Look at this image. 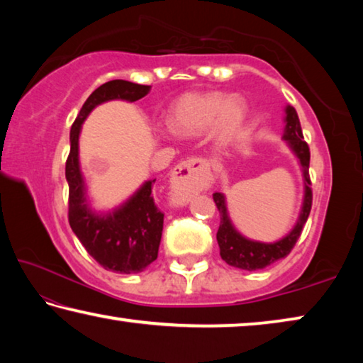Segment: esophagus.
<instances>
[{
	"mask_svg": "<svg viewBox=\"0 0 363 363\" xmlns=\"http://www.w3.org/2000/svg\"><path fill=\"white\" fill-rule=\"evenodd\" d=\"M208 174H210V163L203 158H189L177 164L169 181L173 203L186 205L190 196L203 187Z\"/></svg>",
	"mask_w": 363,
	"mask_h": 363,
	"instance_id": "esophagus-1",
	"label": "esophagus"
}]
</instances>
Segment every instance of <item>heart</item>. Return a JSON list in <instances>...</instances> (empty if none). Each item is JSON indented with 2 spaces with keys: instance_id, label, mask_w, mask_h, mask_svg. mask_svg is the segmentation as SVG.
<instances>
[{
  "instance_id": "obj_1",
  "label": "heart",
  "mask_w": 363,
  "mask_h": 363,
  "mask_svg": "<svg viewBox=\"0 0 363 363\" xmlns=\"http://www.w3.org/2000/svg\"><path fill=\"white\" fill-rule=\"evenodd\" d=\"M248 104L240 96L223 91H194L176 99L169 110L168 125L162 136H200L210 130L218 144H229L243 130Z\"/></svg>"
}]
</instances>
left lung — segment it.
I'll use <instances>...</instances> for the list:
<instances>
[{
    "label": "left lung",
    "mask_w": 363,
    "mask_h": 363,
    "mask_svg": "<svg viewBox=\"0 0 363 363\" xmlns=\"http://www.w3.org/2000/svg\"><path fill=\"white\" fill-rule=\"evenodd\" d=\"M284 136L281 139L285 140L288 149L291 150L294 158L298 160V164L303 173V184H304V195L303 203H301V210L298 214L296 223H294L293 229L275 242H259L251 240V238L245 237L242 232L237 230L233 225L229 210H227V200L223 192H216L213 195L214 203H216L219 214H220V224L216 233L218 245L220 250V257L232 267L242 269V270H257L264 269L274 264L275 261L284 259L286 255H290L294 243L303 232V227L306 224L307 218H309L311 206H312V190H311V179H309V147L303 140V131H301V123L298 118L296 110L291 106H285V116H284Z\"/></svg>",
    "instance_id": "obj_1"
}]
</instances>
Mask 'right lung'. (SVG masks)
Returning a JSON list of instances; mask_svg holds the SVG:
<instances>
[{"label": "right lung", "mask_w": 363, "mask_h": 363, "mask_svg": "<svg viewBox=\"0 0 363 363\" xmlns=\"http://www.w3.org/2000/svg\"><path fill=\"white\" fill-rule=\"evenodd\" d=\"M150 86L112 79L93 91L70 130V155L65 164L69 182V223L86 251L104 269L138 274L157 259L163 232V213L153 201L155 179L143 182L136 192L112 210H96L79 163V134L93 110L108 101L136 102Z\"/></svg>", "instance_id": "right-lung-1"}]
</instances>
